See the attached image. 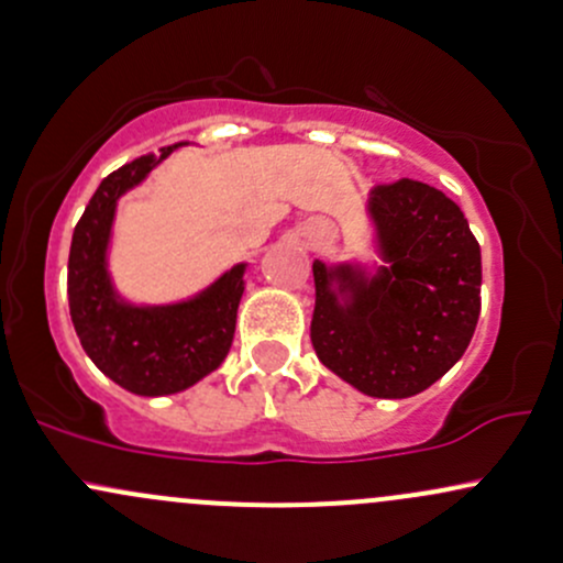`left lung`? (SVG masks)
<instances>
[{"label": "left lung", "instance_id": "obj_1", "mask_svg": "<svg viewBox=\"0 0 563 563\" xmlns=\"http://www.w3.org/2000/svg\"><path fill=\"white\" fill-rule=\"evenodd\" d=\"M380 263L313 260L311 343L356 391L413 397L462 360L481 313V246L462 209L416 179L365 201Z\"/></svg>", "mask_w": 563, "mask_h": 563}]
</instances>
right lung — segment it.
Masks as SVG:
<instances>
[{"instance_id": "obj_1", "label": "right lung", "mask_w": 563, "mask_h": 563, "mask_svg": "<svg viewBox=\"0 0 563 563\" xmlns=\"http://www.w3.org/2000/svg\"><path fill=\"white\" fill-rule=\"evenodd\" d=\"M177 147L142 155L101 179L71 233L66 276L71 324L90 362L139 397L177 395L222 365L246 287V263L231 265L196 295L174 303H134L114 287L110 246L120 198Z\"/></svg>"}]
</instances>
